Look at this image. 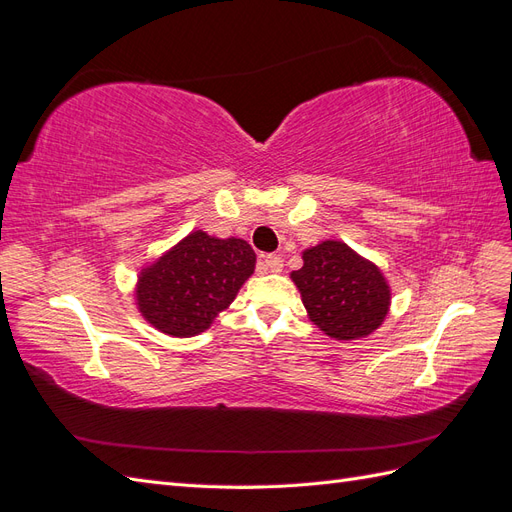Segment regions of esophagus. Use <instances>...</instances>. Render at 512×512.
Here are the masks:
<instances>
[{"label":"esophagus","instance_id":"esophagus-1","mask_svg":"<svg viewBox=\"0 0 512 512\" xmlns=\"http://www.w3.org/2000/svg\"><path fill=\"white\" fill-rule=\"evenodd\" d=\"M262 269L271 273H280L284 269V260L280 254H267L262 258Z\"/></svg>","mask_w":512,"mask_h":512}]
</instances>
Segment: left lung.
I'll return each mask as SVG.
<instances>
[{
	"label": "left lung",
	"instance_id": "8db88e82",
	"mask_svg": "<svg viewBox=\"0 0 512 512\" xmlns=\"http://www.w3.org/2000/svg\"><path fill=\"white\" fill-rule=\"evenodd\" d=\"M307 316L329 337L359 339L374 333L391 307V288L374 262L342 241H322L303 252L290 273Z\"/></svg>",
	"mask_w": 512,
	"mask_h": 512
}]
</instances>
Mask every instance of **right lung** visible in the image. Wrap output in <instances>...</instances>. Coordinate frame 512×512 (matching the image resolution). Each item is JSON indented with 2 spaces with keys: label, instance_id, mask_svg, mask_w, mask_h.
<instances>
[{
  "label": "right lung",
  "instance_id": "right-lung-1",
  "mask_svg": "<svg viewBox=\"0 0 512 512\" xmlns=\"http://www.w3.org/2000/svg\"><path fill=\"white\" fill-rule=\"evenodd\" d=\"M254 267L247 241L194 230L138 275V312L166 335L194 337L235 301Z\"/></svg>",
  "mask_w": 512,
  "mask_h": 512
}]
</instances>
